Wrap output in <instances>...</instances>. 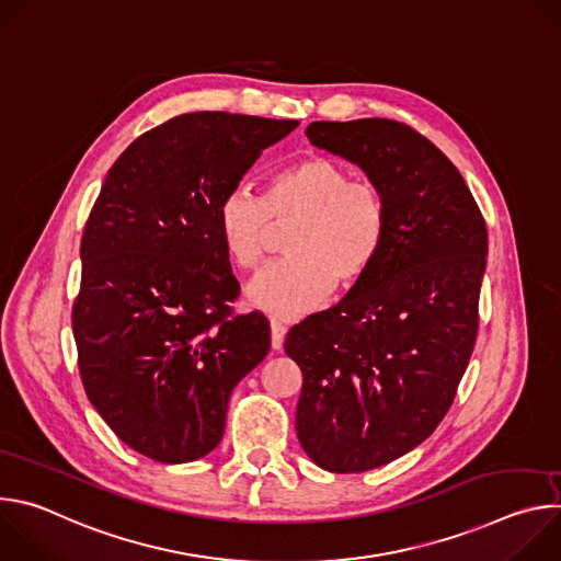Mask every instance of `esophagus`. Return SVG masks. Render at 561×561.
Masks as SVG:
<instances>
[{
    "label": "esophagus",
    "instance_id": "esophagus-1",
    "mask_svg": "<svg viewBox=\"0 0 561 561\" xmlns=\"http://www.w3.org/2000/svg\"><path fill=\"white\" fill-rule=\"evenodd\" d=\"M284 337H286V327L273 319V322H271V346H273V351H282Z\"/></svg>",
    "mask_w": 561,
    "mask_h": 561
}]
</instances>
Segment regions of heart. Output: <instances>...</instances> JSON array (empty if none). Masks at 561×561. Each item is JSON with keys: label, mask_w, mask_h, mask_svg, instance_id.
<instances>
[{"label": "heart", "mask_w": 561, "mask_h": 561, "mask_svg": "<svg viewBox=\"0 0 561 561\" xmlns=\"http://www.w3.org/2000/svg\"><path fill=\"white\" fill-rule=\"evenodd\" d=\"M282 260L247 286V301L277 319H299L333 288L357 286L379 257L388 210L381 191L322 154H310L271 178L264 199L228 191L217 206V230L230 262L262 264L273 224H290Z\"/></svg>", "instance_id": "heart-1"}]
</instances>
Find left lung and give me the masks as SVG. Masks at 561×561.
I'll list each match as a JSON object with an SVG mask.
<instances>
[{
	"label": "left lung",
	"instance_id": "obj_1",
	"mask_svg": "<svg viewBox=\"0 0 561 561\" xmlns=\"http://www.w3.org/2000/svg\"><path fill=\"white\" fill-rule=\"evenodd\" d=\"M312 146L359 167L388 210L368 275L293 327L304 375L297 437L331 472H364L417 448L448 413L477 335L489 232L450 159L392 119L312 122Z\"/></svg>",
	"mask_w": 561,
	"mask_h": 561
}]
</instances>
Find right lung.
I'll list each match as a JSON object with an SVG mask.
<instances>
[{
  "instance_id": "1",
  "label": "right lung",
  "mask_w": 561,
  "mask_h": 561,
  "mask_svg": "<svg viewBox=\"0 0 561 561\" xmlns=\"http://www.w3.org/2000/svg\"><path fill=\"white\" fill-rule=\"evenodd\" d=\"M295 119L186 113L137 137L84 228L72 335L87 394L133 450L195 461L224 435L232 388L271 348L239 293L217 206Z\"/></svg>"
}]
</instances>
